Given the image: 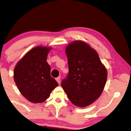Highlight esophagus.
<instances>
[{"label":"esophagus","mask_w":131,"mask_h":131,"mask_svg":"<svg viewBox=\"0 0 131 131\" xmlns=\"http://www.w3.org/2000/svg\"><path fill=\"white\" fill-rule=\"evenodd\" d=\"M56 81H57V83H58L59 84H60V77H57L56 78Z\"/></svg>","instance_id":"esophagus-1"}]
</instances>
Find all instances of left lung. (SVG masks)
I'll use <instances>...</instances> for the list:
<instances>
[{"label":"left lung","mask_w":131,"mask_h":131,"mask_svg":"<svg viewBox=\"0 0 131 131\" xmlns=\"http://www.w3.org/2000/svg\"><path fill=\"white\" fill-rule=\"evenodd\" d=\"M65 53L69 74L61 85L74 105L87 107L103 92L107 78V69L96 51L84 42L69 43Z\"/></svg>","instance_id":"obj_1"}]
</instances>
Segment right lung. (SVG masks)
Listing matches in <instances>:
<instances>
[{"instance_id": "right-lung-1", "label": "right lung", "mask_w": 131, "mask_h": 131, "mask_svg": "<svg viewBox=\"0 0 131 131\" xmlns=\"http://www.w3.org/2000/svg\"><path fill=\"white\" fill-rule=\"evenodd\" d=\"M51 47L37 46L29 51L17 62L14 79L19 91L33 103H42L58 83L50 75L51 68L47 62Z\"/></svg>"}]
</instances>
